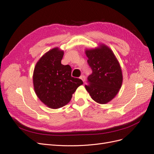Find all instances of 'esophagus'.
Segmentation results:
<instances>
[{
    "mask_svg": "<svg viewBox=\"0 0 154 154\" xmlns=\"http://www.w3.org/2000/svg\"><path fill=\"white\" fill-rule=\"evenodd\" d=\"M80 79L83 82H84L85 81V76L84 75H82L80 76Z\"/></svg>",
    "mask_w": 154,
    "mask_h": 154,
    "instance_id": "esophagus-1",
    "label": "esophagus"
}]
</instances>
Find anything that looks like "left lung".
I'll return each mask as SVG.
<instances>
[{
	"label": "left lung",
	"mask_w": 154,
	"mask_h": 154,
	"mask_svg": "<svg viewBox=\"0 0 154 154\" xmlns=\"http://www.w3.org/2000/svg\"><path fill=\"white\" fill-rule=\"evenodd\" d=\"M87 62L92 72L85 85L91 98L100 104L109 103L122 87L123 74L120 64L112 49L103 44L98 47L86 49Z\"/></svg>",
	"instance_id": "left-lung-1"
}]
</instances>
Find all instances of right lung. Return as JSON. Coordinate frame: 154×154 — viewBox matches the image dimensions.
Instances as JSON below:
<instances>
[{"instance_id": "obj_1", "label": "right lung", "mask_w": 154, "mask_h": 154, "mask_svg": "<svg viewBox=\"0 0 154 154\" xmlns=\"http://www.w3.org/2000/svg\"><path fill=\"white\" fill-rule=\"evenodd\" d=\"M64 52L54 48L45 53L36 63L32 80L37 97L50 109H57L71 101L77 88L83 84L71 76V67L61 63Z\"/></svg>"}]
</instances>
